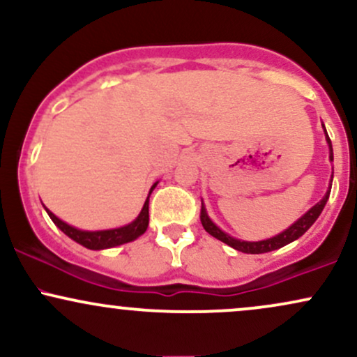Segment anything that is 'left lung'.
<instances>
[{"label":"left lung","mask_w":357,"mask_h":357,"mask_svg":"<svg viewBox=\"0 0 357 357\" xmlns=\"http://www.w3.org/2000/svg\"><path fill=\"white\" fill-rule=\"evenodd\" d=\"M324 130H326V129H324ZM326 137H327V142H329V149H331L329 158H331V161H333V159H334L333 144H331V139H329V136H327V132H326ZM331 181H333V179H331ZM329 195H331V190L326 192V196H324L321 202L315 204V206L310 208V210L307 211L305 215L302 216V218H298L296 223L292 225V227L287 228V230L282 231L280 235L273 236V238H268V240H261V241H241V240L233 238V236H230V235H227V233H223L218 227H216L215 223H213L210 218H208L206 210H204L203 204H202V213H199V220H202V225H203L204 230L210 233L211 236H215V238L223 241V243L230 245L231 248L238 250V252H243V253H267V252H272V250L285 247V245H289L290 241L297 240L298 236L304 235V233L309 230L310 227H312L314 221L319 218V215L322 213L324 206H326V203H327V199H329Z\"/></svg>","instance_id":"left-lung-1"}]
</instances>
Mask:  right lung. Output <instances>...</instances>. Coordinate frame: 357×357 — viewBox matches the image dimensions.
Listing matches in <instances>:
<instances>
[{"mask_svg": "<svg viewBox=\"0 0 357 357\" xmlns=\"http://www.w3.org/2000/svg\"><path fill=\"white\" fill-rule=\"evenodd\" d=\"M155 186V184H154ZM154 186L151 188V191L154 190ZM149 191V195H151ZM47 210V208H45ZM48 216H50L53 223L60 228L61 231L67 236H70L72 240H75L77 243L84 245L85 248L90 250H102V248H110L117 247V245L127 243V241L136 240L137 236H141L142 233L147 230V225H149V196H147L144 206H142L141 213L132 223L126 225L122 228H116V230H104V231H82L77 230V228L70 227V225L63 223L60 218H56L52 211H48Z\"/></svg>", "mask_w": 357, "mask_h": 357, "instance_id": "add662e5", "label": "right lung"}]
</instances>
